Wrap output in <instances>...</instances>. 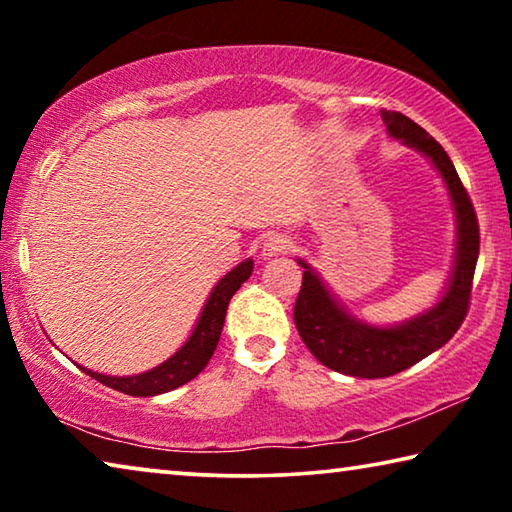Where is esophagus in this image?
<instances>
[{
    "instance_id": "obj_1",
    "label": "esophagus",
    "mask_w": 512,
    "mask_h": 512,
    "mask_svg": "<svg viewBox=\"0 0 512 512\" xmlns=\"http://www.w3.org/2000/svg\"><path fill=\"white\" fill-rule=\"evenodd\" d=\"M291 248H293V241L289 237L273 235V237H268L264 241L262 257L264 259H271V257H277V255H287V253H291Z\"/></svg>"
}]
</instances>
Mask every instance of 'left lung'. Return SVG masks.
I'll list each match as a JSON object with an SVG mask.
<instances>
[{
    "mask_svg": "<svg viewBox=\"0 0 512 512\" xmlns=\"http://www.w3.org/2000/svg\"><path fill=\"white\" fill-rule=\"evenodd\" d=\"M386 131L422 153L440 173L456 216V250L449 280L438 302L397 325H370L350 314L305 259L293 320L309 352L336 372L361 379L391 377L429 357L452 339L470 307L472 277L479 259V223L452 160L433 137L402 112L381 110Z\"/></svg>",
    "mask_w": 512,
    "mask_h": 512,
    "instance_id": "obj_1",
    "label": "left lung"
}]
</instances>
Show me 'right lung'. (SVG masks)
Segmentation results:
<instances>
[{"mask_svg":"<svg viewBox=\"0 0 512 512\" xmlns=\"http://www.w3.org/2000/svg\"><path fill=\"white\" fill-rule=\"evenodd\" d=\"M250 273H253V259H244V262L237 264L232 271L225 273L221 280L216 282L210 298L205 300L201 316H198L189 339L183 343V348L173 352L167 361L160 363V366L140 372V375L126 377L103 375V372H94L85 366L79 368L85 375L101 381L103 386H110L119 393L135 397L162 395L187 384V381H192L198 372L207 366V361L212 359L216 345H219L221 339V329L225 323V311H228L230 298L235 296L241 284L248 280Z\"/></svg>","mask_w":512,"mask_h":512,"instance_id":"add662e5","label":"right lung"}]
</instances>
